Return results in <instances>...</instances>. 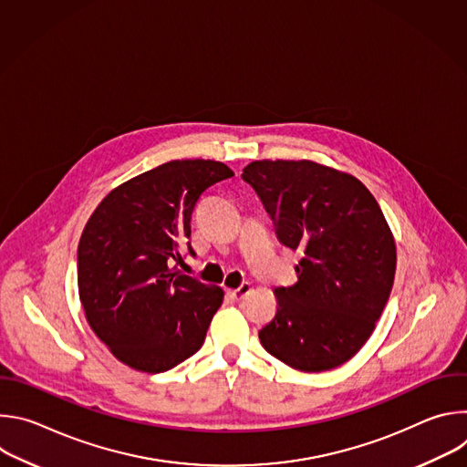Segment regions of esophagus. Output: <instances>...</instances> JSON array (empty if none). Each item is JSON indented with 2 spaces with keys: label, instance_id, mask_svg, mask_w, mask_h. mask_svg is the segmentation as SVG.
<instances>
[{
  "label": "esophagus",
  "instance_id": "34e87169",
  "mask_svg": "<svg viewBox=\"0 0 467 467\" xmlns=\"http://www.w3.org/2000/svg\"><path fill=\"white\" fill-rule=\"evenodd\" d=\"M249 290H251V285L249 283H242L238 288H234V290H227V296L231 297V299H242L244 296H247L249 294Z\"/></svg>",
  "mask_w": 467,
  "mask_h": 467
}]
</instances>
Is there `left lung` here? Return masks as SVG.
<instances>
[{
  "mask_svg": "<svg viewBox=\"0 0 467 467\" xmlns=\"http://www.w3.org/2000/svg\"><path fill=\"white\" fill-rule=\"evenodd\" d=\"M242 179L270 214L277 238L299 251L297 283L275 288L262 348L299 371H327L368 342L389 297L395 242L371 192L312 161H254Z\"/></svg>",
  "mask_w": 467,
  "mask_h": 467,
  "instance_id": "obj_1",
  "label": "left lung"
}]
</instances>
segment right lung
Segmentation results:
<instances>
[{"label": "right lung", "mask_w": 467, "mask_h": 467, "mask_svg": "<svg viewBox=\"0 0 467 467\" xmlns=\"http://www.w3.org/2000/svg\"><path fill=\"white\" fill-rule=\"evenodd\" d=\"M233 175L216 161L161 164L114 188L85 225L78 247L81 305L98 338L125 366L162 373L202 349L223 290L171 264L190 238L197 199Z\"/></svg>", "instance_id": "add662e5"}]
</instances>
